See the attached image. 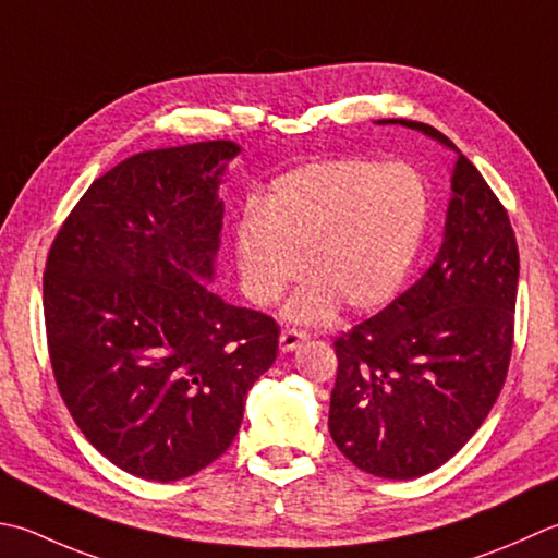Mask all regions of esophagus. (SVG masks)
I'll use <instances>...</instances> for the list:
<instances>
[{"instance_id": "1", "label": "esophagus", "mask_w": 558, "mask_h": 558, "mask_svg": "<svg viewBox=\"0 0 558 558\" xmlns=\"http://www.w3.org/2000/svg\"><path fill=\"white\" fill-rule=\"evenodd\" d=\"M307 341V333L300 331V329H286L280 333V351L282 353H292L294 348H298L300 343Z\"/></svg>"}]
</instances>
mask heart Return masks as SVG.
I'll use <instances>...</instances> for the list:
<instances>
[{"instance_id":"heart-1","label":"heart","mask_w":558,"mask_h":558,"mask_svg":"<svg viewBox=\"0 0 558 558\" xmlns=\"http://www.w3.org/2000/svg\"><path fill=\"white\" fill-rule=\"evenodd\" d=\"M428 225V189L403 161H316L282 173L236 225L246 298L268 307L307 266L286 319L324 324L343 307L373 312L407 280Z\"/></svg>"}]
</instances>
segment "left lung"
Masks as SVG:
<instances>
[{
	"mask_svg": "<svg viewBox=\"0 0 558 558\" xmlns=\"http://www.w3.org/2000/svg\"><path fill=\"white\" fill-rule=\"evenodd\" d=\"M377 123L457 151L438 256L333 341L331 438L357 469L403 482L460 452L494 409L512 353L520 254L506 207L450 137L416 120Z\"/></svg>",
	"mask_w": 558,
	"mask_h": 558,
	"instance_id": "obj_1",
	"label": "left lung"
}]
</instances>
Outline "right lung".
<instances>
[{
  "mask_svg": "<svg viewBox=\"0 0 558 558\" xmlns=\"http://www.w3.org/2000/svg\"><path fill=\"white\" fill-rule=\"evenodd\" d=\"M229 140L140 151L96 179L43 276L60 397L106 460L149 482L215 462L272 365L280 329L205 286L215 276Z\"/></svg>",
  "mask_w": 558,
  "mask_h": 558,
  "instance_id": "right-lung-1",
  "label": "right lung"
}]
</instances>
